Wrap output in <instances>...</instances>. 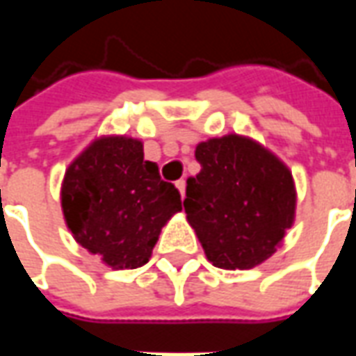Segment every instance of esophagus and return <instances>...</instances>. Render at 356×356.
Returning a JSON list of instances; mask_svg holds the SVG:
<instances>
[{"label":"esophagus","mask_w":356,"mask_h":356,"mask_svg":"<svg viewBox=\"0 0 356 356\" xmlns=\"http://www.w3.org/2000/svg\"><path fill=\"white\" fill-rule=\"evenodd\" d=\"M175 186L179 188V193H181V196L185 198V188H186V181L185 179H179L177 183H175Z\"/></svg>","instance_id":"34e87169"}]
</instances>
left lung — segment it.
Listing matches in <instances>:
<instances>
[{"mask_svg":"<svg viewBox=\"0 0 356 356\" xmlns=\"http://www.w3.org/2000/svg\"><path fill=\"white\" fill-rule=\"evenodd\" d=\"M202 170L186 181L188 223L219 268H252L276 252L293 223L290 170L255 140L227 135L196 147Z\"/></svg>","mask_w":356,"mask_h":356,"instance_id":"1","label":"left lung"}]
</instances>
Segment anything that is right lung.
Segmentation results:
<instances>
[{"mask_svg":"<svg viewBox=\"0 0 356 356\" xmlns=\"http://www.w3.org/2000/svg\"><path fill=\"white\" fill-rule=\"evenodd\" d=\"M60 202L76 242L112 268L148 263L162 227L181 211L179 191L131 137L91 143L66 170Z\"/></svg>","mask_w":356,"mask_h":356,"instance_id":"1","label":"right lung"}]
</instances>
